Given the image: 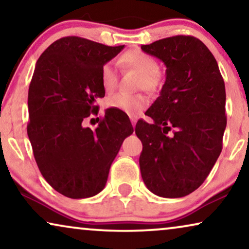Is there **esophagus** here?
<instances>
[{
  "label": "esophagus",
  "instance_id": "1",
  "mask_svg": "<svg viewBox=\"0 0 249 249\" xmlns=\"http://www.w3.org/2000/svg\"><path fill=\"white\" fill-rule=\"evenodd\" d=\"M130 120H131V124H132V127H135L136 125V118H134V117H130Z\"/></svg>",
  "mask_w": 249,
  "mask_h": 249
}]
</instances>
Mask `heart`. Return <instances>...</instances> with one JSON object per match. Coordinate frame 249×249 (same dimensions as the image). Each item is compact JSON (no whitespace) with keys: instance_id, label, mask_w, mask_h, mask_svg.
<instances>
[{"instance_id":"heart-1","label":"heart","mask_w":249,"mask_h":249,"mask_svg":"<svg viewBox=\"0 0 249 249\" xmlns=\"http://www.w3.org/2000/svg\"><path fill=\"white\" fill-rule=\"evenodd\" d=\"M124 67L141 74L139 88L155 93L162 86L163 77L159 69L158 60L142 50H130L122 54L119 60ZM101 83L107 93H111L118 85V72L111 63L104 64L101 70ZM105 104L108 108L122 111L129 115H137L148 105L147 98L142 95L115 94L107 97Z\"/></svg>"}]
</instances>
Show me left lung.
I'll list each match as a JSON object with an SVG mask.
<instances>
[{"label": "left lung", "instance_id": "8db88e82", "mask_svg": "<svg viewBox=\"0 0 249 249\" xmlns=\"http://www.w3.org/2000/svg\"><path fill=\"white\" fill-rule=\"evenodd\" d=\"M142 50L166 67L160 96L145 113L153 122L138 120L135 128L142 142V178L155 195L179 198L205 181L222 151L224 81L215 57L194 36L168 37Z\"/></svg>", "mask_w": 249, "mask_h": 249}]
</instances>
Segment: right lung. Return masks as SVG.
Instances as JSON below:
<instances>
[{
    "label": "right lung",
    "instance_id": "add662e5",
    "mask_svg": "<svg viewBox=\"0 0 249 249\" xmlns=\"http://www.w3.org/2000/svg\"><path fill=\"white\" fill-rule=\"evenodd\" d=\"M124 47L68 36L51 44L36 62L27 134L44 179L69 198H87L104 188L112 162L134 131L115 108L107 110L94 130L83 125L90 113L97 115L95 103L105 95L102 68Z\"/></svg>",
    "mask_w": 249,
    "mask_h": 249
}]
</instances>
